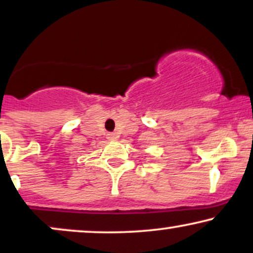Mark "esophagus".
<instances>
[{
  "mask_svg": "<svg viewBox=\"0 0 253 253\" xmlns=\"http://www.w3.org/2000/svg\"><path fill=\"white\" fill-rule=\"evenodd\" d=\"M107 138H108L109 140H117L118 135L115 134V133H108V134H107Z\"/></svg>",
  "mask_w": 253,
  "mask_h": 253,
  "instance_id": "obj_1",
  "label": "esophagus"
}]
</instances>
